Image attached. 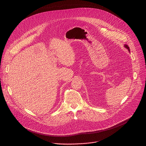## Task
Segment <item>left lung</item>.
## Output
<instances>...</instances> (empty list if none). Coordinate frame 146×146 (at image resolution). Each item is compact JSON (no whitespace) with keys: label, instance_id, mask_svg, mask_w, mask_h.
<instances>
[{"label":"left lung","instance_id":"1","mask_svg":"<svg viewBox=\"0 0 146 146\" xmlns=\"http://www.w3.org/2000/svg\"><path fill=\"white\" fill-rule=\"evenodd\" d=\"M124 47H125V48H126V49H127V50H129V52H130V48H129V47L128 46V45H126V44H125V45H124Z\"/></svg>","mask_w":146,"mask_h":146}]
</instances>
